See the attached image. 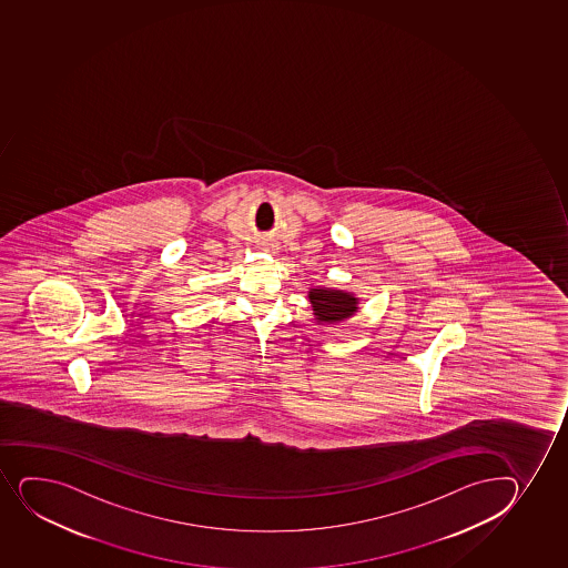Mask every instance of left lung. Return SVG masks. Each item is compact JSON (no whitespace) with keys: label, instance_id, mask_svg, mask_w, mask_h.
Instances as JSON below:
<instances>
[{"label":"left lung","instance_id":"8db88e82","mask_svg":"<svg viewBox=\"0 0 568 568\" xmlns=\"http://www.w3.org/2000/svg\"><path fill=\"white\" fill-rule=\"evenodd\" d=\"M315 317L321 323H339L356 313V298L353 294L343 291H329V288H312L310 291Z\"/></svg>","mask_w":568,"mask_h":568}]
</instances>
